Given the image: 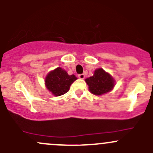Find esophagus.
Wrapping results in <instances>:
<instances>
[{
    "label": "esophagus",
    "instance_id": "1",
    "mask_svg": "<svg viewBox=\"0 0 153 153\" xmlns=\"http://www.w3.org/2000/svg\"><path fill=\"white\" fill-rule=\"evenodd\" d=\"M78 78H80V79H84V78H85V75H84V74H80V75H78Z\"/></svg>",
    "mask_w": 153,
    "mask_h": 153
}]
</instances>
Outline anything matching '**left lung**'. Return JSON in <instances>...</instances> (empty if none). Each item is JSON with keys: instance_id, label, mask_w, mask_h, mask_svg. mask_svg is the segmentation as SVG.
Masks as SVG:
<instances>
[{"instance_id": "8db88e82", "label": "left lung", "mask_w": 153, "mask_h": 153, "mask_svg": "<svg viewBox=\"0 0 153 153\" xmlns=\"http://www.w3.org/2000/svg\"><path fill=\"white\" fill-rule=\"evenodd\" d=\"M89 86V90L94 95H102L111 91L114 87V78L102 68L94 70V75L85 79Z\"/></svg>"}]
</instances>
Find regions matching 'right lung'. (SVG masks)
<instances>
[{
	"label": "right lung",
	"mask_w": 153,
	"mask_h": 153,
	"mask_svg": "<svg viewBox=\"0 0 153 153\" xmlns=\"http://www.w3.org/2000/svg\"><path fill=\"white\" fill-rule=\"evenodd\" d=\"M77 79L75 75H69L65 70L59 67L48 72L45 83L48 91L58 97L67 93L72 83Z\"/></svg>",
	"instance_id": "1"
}]
</instances>
